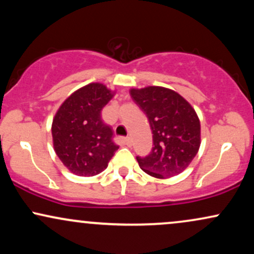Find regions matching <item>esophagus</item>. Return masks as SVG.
Returning a JSON list of instances; mask_svg holds the SVG:
<instances>
[{"label": "esophagus", "mask_w": 254, "mask_h": 254, "mask_svg": "<svg viewBox=\"0 0 254 254\" xmlns=\"http://www.w3.org/2000/svg\"><path fill=\"white\" fill-rule=\"evenodd\" d=\"M124 142H125V144L127 145V147H130V145H131V142H132V141H131V137H125V138H124Z\"/></svg>", "instance_id": "esophagus-1"}]
</instances>
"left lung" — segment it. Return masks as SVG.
Instances as JSON below:
<instances>
[{"instance_id": "1", "label": "left lung", "mask_w": 254, "mask_h": 254, "mask_svg": "<svg viewBox=\"0 0 254 254\" xmlns=\"http://www.w3.org/2000/svg\"><path fill=\"white\" fill-rule=\"evenodd\" d=\"M130 95L147 116L153 133L154 147L149 155L136 157L139 167L157 179L182 173L200 145V122L196 111L182 95L165 87L131 88Z\"/></svg>"}]
</instances>
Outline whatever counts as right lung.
Listing matches in <instances>:
<instances>
[{"mask_svg":"<svg viewBox=\"0 0 254 254\" xmlns=\"http://www.w3.org/2000/svg\"><path fill=\"white\" fill-rule=\"evenodd\" d=\"M115 92L93 82L64 100L52 121L54 149L63 165L78 177H93L106 170L118 145L112 129L101 119Z\"/></svg>","mask_w":254,"mask_h":254,"instance_id":"add662e5","label":"right lung"}]
</instances>
